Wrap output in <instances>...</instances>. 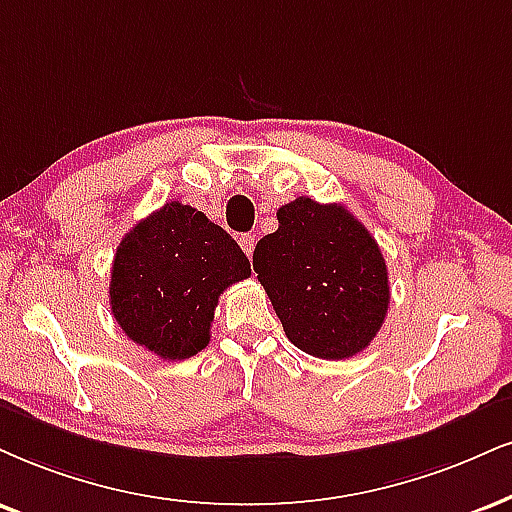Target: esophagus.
Returning a JSON list of instances; mask_svg holds the SVG:
<instances>
[{"label": "esophagus", "instance_id": "obj_1", "mask_svg": "<svg viewBox=\"0 0 512 512\" xmlns=\"http://www.w3.org/2000/svg\"><path fill=\"white\" fill-rule=\"evenodd\" d=\"M239 246H242L246 256H251L256 249V237L254 235H239Z\"/></svg>", "mask_w": 512, "mask_h": 512}]
</instances>
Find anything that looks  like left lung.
I'll return each mask as SVG.
<instances>
[{
	"instance_id": "8db88e82",
	"label": "left lung",
	"mask_w": 512,
	"mask_h": 512,
	"mask_svg": "<svg viewBox=\"0 0 512 512\" xmlns=\"http://www.w3.org/2000/svg\"><path fill=\"white\" fill-rule=\"evenodd\" d=\"M256 244L254 270L287 339L327 361L356 356L387 318L389 275L375 237L342 204L299 197Z\"/></svg>"
}]
</instances>
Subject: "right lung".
Segmentation results:
<instances>
[{
	"label": "right lung",
	"mask_w": 512,
	"mask_h": 512,
	"mask_svg": "<svg viewBox=\"0 0 512 512\" xmlns=\"http://www.w3.org/2000/svg\"><path fill=\"white\" fill-rule=\"evenodd\" d=\"M249 275V258L223 227L170 201L132 227L116 249L111 313L132 342L182 361L211 339L218 296Z\"/></svg>",
	"instance_id": "add662e5"
}]
</instances>
